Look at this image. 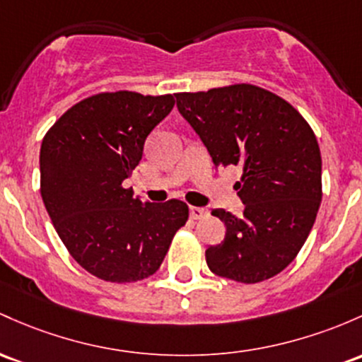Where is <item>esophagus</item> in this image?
Returning <instances> with one entry per match:
<instances>
[{
    "label": "esophagus",
    "mask_w": 362,
    "mask_h": 362,
    "mask_svg": "<svg viewBox=\"0 0 362 362\" xmlns=\"http://www.w3.org/2000/svg\"><path fill=\"white\" fill-rule=\"evenodd\" d=\"M208 214V209L204 208H197V206H192V208H190V218H192V220H202V218H206Z\"/></svg>",
    "instance_id": "obj_1"
}]
</instances>
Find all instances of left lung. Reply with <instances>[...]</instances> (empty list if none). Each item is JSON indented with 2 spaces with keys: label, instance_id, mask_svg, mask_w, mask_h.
I'll return each mask as SVG.
<instances>
[{
  "label": "left lung",
  "instance_id": "left-lung-1",
  "mask_svg": "<svg viewBox=\"0 0 362 362\" xmlns=\"http://www.w3.org/2000/svg\"><path fill=\"white\" fill-rule=\"evenodd\" d=\"M177 108L211 154L214 166H240L242 216L214 209L226 226L206 251L218 276L257 284L296 259L321 202L316 136L291 103L252 84L178 93Z\"/></svg>",
  "mask_w": 362,
  "mask_h": 362
}]
</instances>
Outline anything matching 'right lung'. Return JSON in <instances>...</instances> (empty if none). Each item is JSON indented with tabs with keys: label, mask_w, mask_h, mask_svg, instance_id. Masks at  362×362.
Listing matches in <instances>:
<instances>
[{
	"label": "right lung",
	"mask_w": 362,
	"mask_h": 362,
	"mask_svg": "<svg viewBox=\"0 0 362 362\" xmlns=\"http://www.w3.org/2000/svg\"><path fill=\"white\" fill-rule=\"evenodd\" d=\"M173 105L172 94L99 93L66 110L42 139L46 211L70 256L105 281L154 275L189 218L184 201L146 202L123 187Z\"/></svg>",
	"instance_id": "right-lung-1"
}]
</instances>
